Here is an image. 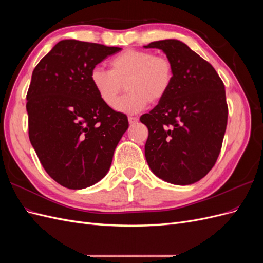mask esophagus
Here are the masks:
<instances>
[{
  "instance_id": "34e87169",
  "label": "esophagus",
  "mask_w": 263,
  "mask_h": 263,
  "mask_svg": "<svg viewBox=\"0 0 263 263\" xmlns=\"http://www.w3.org/2000/svg\"><path fill=\"white\" fill-rule=\"evenodd\" d=\"M138 122V118L137 117H133V116H129L128 117V123L130 124V125H135Z\"/></svg>"
}]
</instances>
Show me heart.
<instances>
[{"label": "heart", "mask_w": 263, "mask_h": 263, "mask_svg": "<svg viewBox=\"0 0 263 263\" xmlns=\"http://www.w3.org/2000/svg\"><path fill=\"white\" fill-rule=\"evenodd\" d=\"M108 67L109 71L94 67L90 72V82L108 107L115 105L122 84L126 83L129 94L115 106L118 112L125 114H136L145 109L149 102H160L173 81L170 59L147 50L127 49L110 59Z\"/></svg>", "instance_id": "obj_1"}]
</instances>
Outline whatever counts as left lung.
<instances>
[{
	"label": "left lung",
	"instance_id": "obj_1",
	"mask_svg": "<svg viewBox=\"0 0 263 263\" xmlns=\"http://www.w3.org/2000/svg\"><path fill=\"white\" fill-rule=\"evenodd\" d=\"M173 67L169 92L140 117L149 136L145 156L158 178L177 185L200 181L216 162L227 126L225 86L211 63L178 39L150 43Z\"/></svg>",
	"mask_w": 263,
	"mask_h": 263
}]
</instances>
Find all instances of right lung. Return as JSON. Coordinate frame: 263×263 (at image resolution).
Listing matches in <instances>:
<instances>
[{"label":"right lung","mask_w":263,"mask_h":263,"mask_svg":"<svg viewBox=\"0 0 263 263\" xmlns=\"http://www.w3.org/2000/svg\"><path fill=\"white\" fill-rule=\"evenodd\" d=\"M119 47L65 39L31 74L28 134L44 169L60 185L81 190L104 178L128 118L106 106L90 82L91 70Z\"/></svg>","instance_id":"1"}]
</instances>
